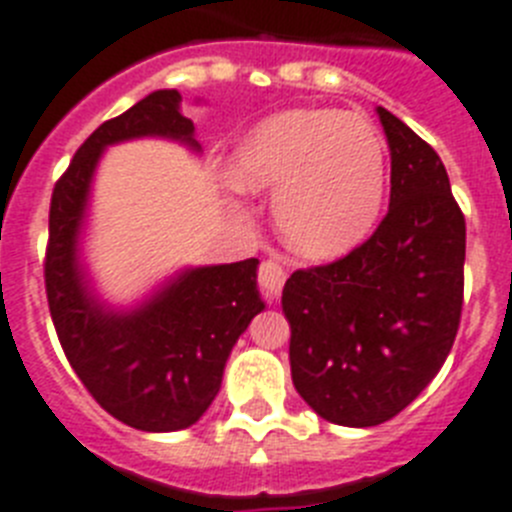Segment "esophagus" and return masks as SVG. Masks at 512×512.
I'll return each mask as SVG.
<instances>
[{
	"label": "esophagus",
	"mask_w": 512,
	"mask_h": 512,
	"mask_svg": "<svg viewBox=\"0 0 512 512\" xmlns=\"http://www.w3.org/2000/svg\"><path fill=\"white\" fill-rule=\"evenodd\" d=\"M257 281H260L262 291L268 293L270 299H278L283 283H286V270L278 260H265L257 270Z\"/></svg>",
	"instance_id": "esophagus-1"
}]
</instances>
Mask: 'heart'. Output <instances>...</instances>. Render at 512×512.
I'll use <instances>...</instances> for the list:
<instances>
[{
  "label": "heart",
  "mask_w": 512,
  "mask_h": 512,
  "mask_svg": "<svg viewBox=\"0 0 512 512\" xmlns=\"http://www.w3.org/2000/svg\"><path fill=\"white\" fill-rule=\"evenodd\" d=\"M229 172L250 193L275 188V229L293 252L335 260L366 242L379 221L389 154L379 128L361 115L296 108L244 133Z\"/></svg>",
  "instance_id": "b5f03b06"
}]
</instances>
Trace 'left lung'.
<instances>
[{"mask_svg":"<svg viewBox=\"0 0 512 512\" xmlns=\"http://www.w3.org/2000/svg\"><path fill=\"white\" fill-rule=\"evenodd\" d=\"M389 213L353 252L283 288L291 379L345 428L391 420L441 371L464 306L466 221L430 144L386 108Z\"/></svg>","mask_w":512,"mask_h":512,"instance_id":"1","label":"left lung"}]
</instances>
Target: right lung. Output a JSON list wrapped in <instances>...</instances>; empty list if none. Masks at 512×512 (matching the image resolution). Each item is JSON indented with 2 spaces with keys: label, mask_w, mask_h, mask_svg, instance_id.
Instances as JSON below:
<instances>
[{
  "label": "right lung",
  "mask_w": 512,
  "mask_h": 512,
  "mask_svg": "<svg viewBox=\"0 0 512 512\" xmlns=\"http://www.w3.org/2000/svg\"><path fill=\"white\" fill-rule=\"evenodd\" d=\"M180 92L157 90L102 123L71 159L51 195L46 296L71 368L102 410L146 433L201 420L221 389L226 358L255 314L257 260L182 270L131 311L100 304L79 265V231L97 159L118 141L162 136L201 149L180 113Z\"/></svg>",
  "instance_id": "right-lung-1"
}]
</instances>
